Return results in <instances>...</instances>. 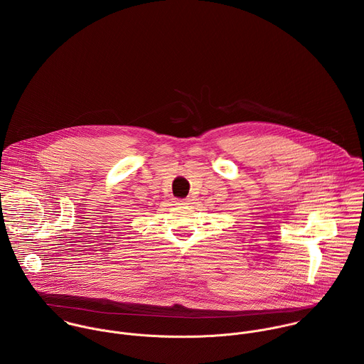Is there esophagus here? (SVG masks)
<instances>
[{
	"instance_id": "esophagus-1",
	"label": "esophagus",
	"mask_w": 364,
	"mask_h": 364,
	"mask_svg": "<svg viewBox=\"0 0 364 364\" xmlns=\"http://www.w3.org/2000/svg\"><path fill=\"white\" fill-rule=\"evenodd\" d=\"M173 202H175V205H178V206H186V205L191 203L189 199H175Z\"/></svg>"
}]
</instances>
